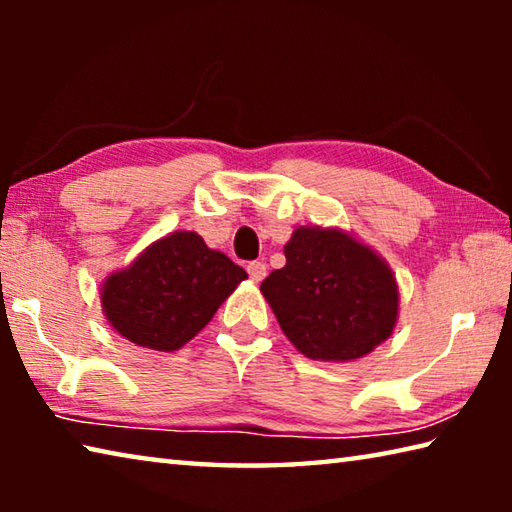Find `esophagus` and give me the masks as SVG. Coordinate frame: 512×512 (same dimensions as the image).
<instances>
[{
    "label": "esophagus",
    "mask_w": 512,
    "mask_h": 512,
    "mask_svg": "<svg viewBox=\"0 0 512 512\" xmlns=\"http://www.w3.org/2000/svg\"><path fill=\"white\" fill-rule=\"evenodd\" d=\"M246 268H248V275H250V280H253V282H262L266 277V264L264 262H250Z\"/></svg>",
    "instance_id": "esophagus-1"
}]
</instances>
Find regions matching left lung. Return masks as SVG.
<instances>
[{"label": "left lung", "instance_id": "obj_1", "mask_svg": "<svg viewBox=\"0 0 512 512\" xmlns=\"http://www.w3.org/2000/svg\"><path fill=\"white\" fill-rule=\"evenodd\" d=\"M284 257L259 291L300 354L348 363L391 339L400 318L395 273L352 230L300 225Z\"/></svg>", "mask_w": 512, "mask_h": 512}]
</instances>
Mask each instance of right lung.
Wrapping results in <instances>:
<instances>
[{
  "mask_svg": "<svg viewBox=\"0 0 512 512\" xmlns=\"http://www.w3.org/2000/svg\"><path fill=\"white\" fill-rule=\"evenodd\" d=\"M248 277L194 230L169 232L101 282V311L119 336L140 348L173 352L210 323Z\"/></svg>",
  "mask_w": 512,
  "mask_h": 512,
  "instance_id": "obj_1",
  "label": "right lung"
}]
</instances>
